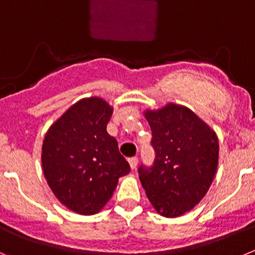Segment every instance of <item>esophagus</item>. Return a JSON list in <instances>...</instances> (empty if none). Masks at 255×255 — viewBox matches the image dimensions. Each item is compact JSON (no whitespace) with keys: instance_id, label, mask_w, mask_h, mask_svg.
Wrapping results in <instances>:
<instances>
[{"instance_id":"esophagus-1","label":"esophagus","mask_w":255,"mask_h":255,"mask_svg":"<svg viewBox=\"0 0 255 255\" xmlns=\"http://www.w3.org/2000/svg\"><path fill=\"white\" fill-rule=\"evenodd\" d=\"M128 161H129L130 169H132V170H134L137 166V164H138V157H137V156H133V157H129V159H128Z\"/></svg>"}]
</instances>
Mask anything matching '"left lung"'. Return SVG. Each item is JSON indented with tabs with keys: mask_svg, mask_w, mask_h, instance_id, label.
Instances as JSON below:
<instances>
[{
	"mask_svg": "<svg viewBox=\"0 0 255 255\" xmlns=\"http://www.w3.org/2000/svg\"><path fill=\"white\" fill-rule=\"evenodd\" d=\"M155 151L152 165L138 176L151 205L165 217H178L207 193L219 162V139L188 108L176 104L146 112Z\"/></svg>",
	"mask_w": 255,
	"mask_h": 255,
	"instance_id": "1",
	"label": "left lung"
}]
</instances>
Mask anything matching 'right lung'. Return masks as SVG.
Segmentation results:
<instances>
[{"label":"right lung","mask_w":255,"mask_h":255,"mask_svg":"<svg viewBox=\"0 0 255 255\" xmlns=\"http://www.w3.org/2000/svg\"><path fill=\"white\" fill-rule=\"evenodd\" d=\"M113 109L100 98L77 102L48 129L42 148L45 179L61 203L81 215L99 212L130 166L107 132Z\"/></svg>","instance_id":"1"}]
</instances>
